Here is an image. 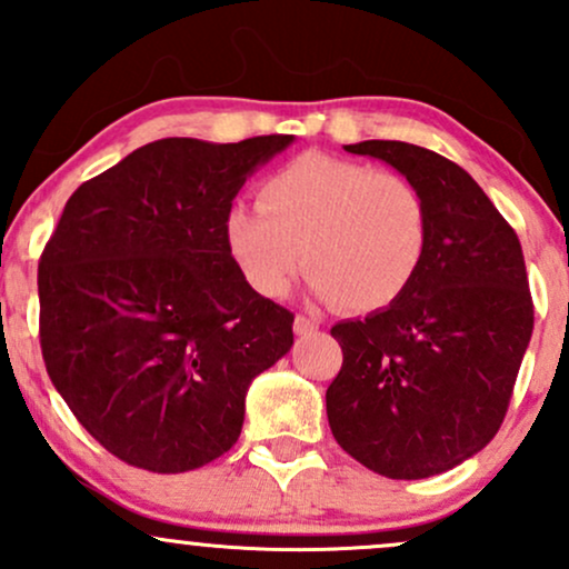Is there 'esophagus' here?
Listing matches in <instances>:
<instances>
[{
	"label": "esophagus",
	"instance_id": "esophagus-1",
	"mask_svg": "<svg viewBox=\"0 0 569 569\" xmlns=\"http://www.w3.org/2000/svg\"><path fill=\"white\" fill-rule=\"evenodd\" d=\"M293 331H297L299 337L312 335V331H318V321H312V318H305V316H297L293 318Z\"/></svg>",
	"mask_w": 569,
	"mask_h": 569
}]
</instances>
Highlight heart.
<instances>
[{
	"mask_svg": "<svg viewBox=\"0 0 569 569\" xmlns=\"http://www.w3.org/2000/svg\"><path fill=\"white\" fill-rule=\"evenodd\" d=\"M224 238L262 297H283L305 262L312 297L369 312L393 305L420 272L430 217L407 176L307 152L264 181L259 206L227 213Z\"/></svg>",
	"mask_w": 569,
	"mask_h": 569,
	"instance_id": "b5f03b06",
	"label": "heart"
}]
</instances>
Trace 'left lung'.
Masks as SVG:
<instances>
[{
	"label": "left lung",
	"instance_id": "obj_1",
	"mask_svg": "<svg viewBox=\"0 0 569 569\" xmlns=\"http://www.w3.org/2000/svg\"><path fill=\"white\" fill-rule=\"evenodd\" d=\"M422 192L430 238L409 289L331 337L342 369L326 390L339 447L388 479L460 466L498 433L532 337L516 232L452 160L403 141L348 143Z\"/></svg>",
	"mask_w": 569,
	"mask_h": 569
}]
</instances>
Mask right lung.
I'll list each match as a JSON object with an SVG mask.
<instances>
[{"mask_svg": "<svg viewBox=\"0 0 569 569\" xmlns=\"http://www.w3.org/2000/svg\"><path fill=\"white\" fill-rule=\"evenodd\" d=\"M293 136L160 139L71 194L39 259L50 380L128 466L184 473L238 441L253 377L293 312L248 286L224 238L246 179Z\"/></svg>", "mask_w": 569, "mask_h": 569, "instance_id": "obj_1", "label": "right lung"}]
</instances>
